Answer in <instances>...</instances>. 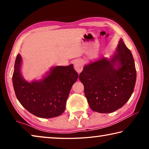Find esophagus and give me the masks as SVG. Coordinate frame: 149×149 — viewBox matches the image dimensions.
<instances>
[{
    "label": "esophagus",
    "mask_w": 149,
    "mask_h": 149,
    "mask_svg": "<svg viewBox=\"0 0 149 149\" xmlns=\"http://www.w3.org/2000/svg\"><path fill=\"white\" fill-rule=\"evenodd\" d=\"M83 64H84V62L82 60L77 59L74 62V68L76 70L77 72L80 73L83 70Z\"/></svg>",
    "instance_id": "34e87169"
}]
</instances>
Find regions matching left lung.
<instances>
[{
	"label": "left lung",
	"mask_w": 149,
	"mask_h": 149,
	"mask_svg": "<svg viewBox=\"0 0 149 149\" xmlns=\"http://www.w3.org/2000/svg\"><path fill=\"white\" fill-rule=\"evenodd\" d=\"M136 75L132 52L120 39L110 60L102 58L85 65L79 77L91 110L112 113L130 99L134 90Z\"/></svg>",
	"instance_id": "8db88e82"
}]
</instances>
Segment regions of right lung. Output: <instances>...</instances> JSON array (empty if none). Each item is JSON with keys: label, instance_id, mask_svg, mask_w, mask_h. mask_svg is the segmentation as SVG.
I'll list each match as a JSON object with an SVG mask.
<instances>
[{"label": "right lung", "instance_id": "add662e5", "mask_svg": "<svg viewBox=\"0 0 149 149\" xmlns=\"http://www.w3.org/2000/svg\"><path fill=\"white\" fill-rule=\"evenodd\" d=\"M21 55H17L12 75L17 100L26 109L37 117L51 118L61 115L73 84L78 77L71 64L50 69L43 79L28 82L22 76Z\"/></svg>", "mask_w": 149, "mask_h": 149}]
</instances>
